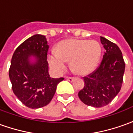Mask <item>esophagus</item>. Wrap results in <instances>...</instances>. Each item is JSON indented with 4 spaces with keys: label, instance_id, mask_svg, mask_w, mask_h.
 I'll list each match as a JSON object with an SVG mask.
<instances>
[{
    "label": "esophagus",
    "instance_id": "34e87169",
    "mask_svg": "<svg viewBox=\"0 0 133 133\" xmlns=\"http://www.w3.org/2000/svg\"><path fill=\"white\" fill-rule=\"evenodd\" d=\"M66 79L68 81H70V82H72L73 80H74V78H73V77H66Z\"/></svg>",
    "mask_w": 133,
    "mask_h": 133
}]
</instances>
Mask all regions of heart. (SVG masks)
<instances>
[{
    "mask_svg": "<svg viewBox=\"0 0 133 133\" xmlns=\"http://www.w3.org/2000/svg\"><path fill=\"white\" fill-rule=\"evenodd\" d=\"M101 55L102 47L98 42L70 39L57 44V52H50L48 61L55 70L61 73L66 68V62L70 60V67L75 73L86 75L95 68Z\"/></svg>",
    "mask_w": 133,
    "mask_h": 133,
    "instance_id": "b5f03b06",
    "label": "heart"
}]
</instances>
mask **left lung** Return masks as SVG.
Returning a JSON list of instances; mask_svg holds the SVG:
<instances>
[{
  "label": "left lung",
  "mask_w": 133,
  "mask_h": 133,
  "mask_svg": "<svg viewBox=\"0 0 133 133\" xmlns=\"http://www.w3.org/2000/svg\"><path fill=\"white\" fill-rule=\"evenodd\" d=\"M100 40L106 50L103 59L94 71L83 77L84 86L78 92L81 102L94 107L107 105L118 94L125 68L118 46L102 37Z\"/></svg>",
  "instance_id": "8db88e82"
}]
</instances>
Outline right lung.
Wrapping results in <instances>:
<instances>
[{
    "mask_svg": "<svg viewBox=\"0 0 133 133\" xmlns=\"http://www.w3.org/2000/svg\"><path fill=\"white\" fill-rule=\"evenodd\" d=\"M49 45L44 35L35 34L21 43L12 56L9 78L14 94L29 108L47 105L53 98L57 84L63 78H52L48 73ZM37 61L31 64L29 57Z\"/></svg>",
    "mask_w": 133,
    "mask_h": 133,
    "instance_id": "obj_1",
    "label": "right lung"
}]
</instances>
